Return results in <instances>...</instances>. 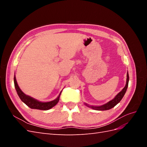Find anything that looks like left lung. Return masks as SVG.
Wrapping results in <instances>:
<instances>
[{"label":"left lung","mask_w":147,"mask_h":147,"mask_svg":"<svg viewBox=\"0 0 147 147\" xmlns=\"http://www.w3.org/2000/svg\"><path fill=\"white\" fill-rule=\"evenodd\" d=\"M129 74L128 72L127 74V80H126V86H124V88L123 89L122 91L121 92H119L118 94L115 96V98L110 100V102H109L108 103H107L103 105L102 106H98V107H96V106H88V107H90L92 109H94V110H107L109 109H112L113 107L116 105L117 104H118L119 102H120L122 99V98L123 97L124 94H125V92L127 90V88L128 86V83H129ZM87 105V104H86Z\"/></svg>","instance_id":"1"}]
</instances>
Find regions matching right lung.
<instances>
[{"label": "right lung", "mask_w": 147, "mask_h": 147, "mask_svg": "<svg viewBox=\"0 0 147 147\" xmlns=\"http://www.w3.org/2000/svg\"><path fill=\"white\" fill-rule=\"evenodd\" d=\"M14 84L16 92L18 93V95L19 96L21 100L31 109L47 110L48 109H50L53 107H54L55 105H56L59 100V96L61 94H59L58 97L55 100L48 102H39L36 99H34L32 97L26 95L24 93L20 90V88H19L18 85L15 75L14 76Z\"/></svg>", "instance_id": "right-lung-1"}]
</instances>
